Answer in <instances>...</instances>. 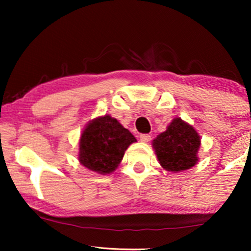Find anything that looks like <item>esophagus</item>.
Returning <instances> with one entry per match:
<instances>
[{"mask_svg":"<svg viewBox=\"0 0 251 251\" xmlns=\"http://www.w3.org/2000/svg\"><path fill=\"white\" fill-rule=\"evenodd\" d=\"M139 138L144 143H149L151 140V135H149V133H143V135H140Z\"/></svg>","mask_w":251,"mask_h":251,"instance_id":"esophagus-1","label":"esophagus"}]
</instances>
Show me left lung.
<instances>
[{"mask_svg":"<svg viewBox=\"0 0 251 251\" xmlns=\"http://www.w3.org/2000/svg\"><path fill=\"white\" fill-rule=\"evenodd\" d=\"M153 149L163 169L173 173L191 169L198 163L200 136L193 126L176 118L153 140Z\"/></svg>","mask_w":251,"mask_h":251,"instance_id":"1","label":"left lung"}]
</instances>
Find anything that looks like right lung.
Wrapping results in <instances>:
<instances>
[{"mask_svg": "<svg viewBox=\"0 0 251 251\" xmlns=\"http://www.w3.org/2000/svg\"><path fill=\"white\" fill-rule=\"evenodd\" d=\"M137 142L128 129L109 115L92 120L82 131L78 161L95 173L111 174L119 167L130 144Z\"/></svg>", "mask_w": 251, "mask_h": 251, "instance_id": "obj_1", "label": "right lung"}]
</instances>
